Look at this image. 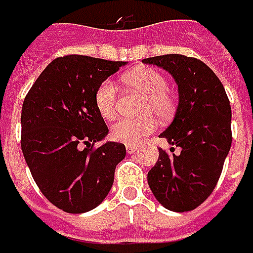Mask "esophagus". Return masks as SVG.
<instances>
[{
    "label": "esophagus",
    "mask_w": 253,
    "mask_h": 253,
    "mask_svg": "<svg viewBox=\"0 0 253 253\" xmlns=\"http://www.w3.org/2000/svg\"><path fill=\"white\" fill-rule=\"evenodd\" d=\"M126 151L127 154H132L136 151V146H126Z\"/></svg>",
    "instance_id": "1"
}]
</instances>
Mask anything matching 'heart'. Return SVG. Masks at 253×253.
Returning a JSON list of instances; mask_svg holds the SVG:
<instances>
[{
  "label": "heart",
  "instance_id": "heart-1",
  "mask_svg": "<svg viewBox=\"0 0 253 253\" xmlns=\"http://www.w3.org/2000/svg\"><path fill=\"white\" fill-rule=\"evenodd\" d=\"M123 82L131 89L145 96L139 119H121L111 127L110 135L114 141L127 146L139 145L157 127L155 118L169 119L175 110L173 95L168 92V80L160 71L151 67H138L123 75ZM117 87L111 80H103L95 89L93 102L99 115L112 119L117 115Z\"/></svg>",
  "mask_w": 253,
  "mask_h": 253
}]
</instances>
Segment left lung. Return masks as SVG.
Segmentation results:
<instances>
[{
  "instance_id": "1",
  "label": "left lung",
  "mask_w": 253,
  "mask_h": 253,
  "mask_svg": "<svg viewBox=\"0 0 253 253\" xmlns=\"http://www.w3.org/2000/svg\"><path fill=\"white\" fill-rule=\"evenodd\" d=\"M142 61L168 71L178 85V107L160 136L181 153L160 149L147 182L162 207L189 212L211 196L221 175L232 143L229 99L220 79L201 60L164 55Z\"/></svg>"
}]
</instances>
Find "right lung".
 I'll use <instances>...</instances> for the list:
<instances>
[{
    "label": "right lung",
    "mask_w": 253,
    "mask_h": 253,
    "mask_svg": "<svg viewBox=\"0 0 253 253\" xmlns=\"http://www.w3.org/2000/svg\"><path fill=\"white\" fill-rule=\"evenodd\" d=\"M127 61L69 55L48 64L24 99L21 149L41 193L67 213L96 208L114 184L126 147L106 142L95 89Z\"/></svg>",
    "instance_id": "add662e5"
}]
</instances>
